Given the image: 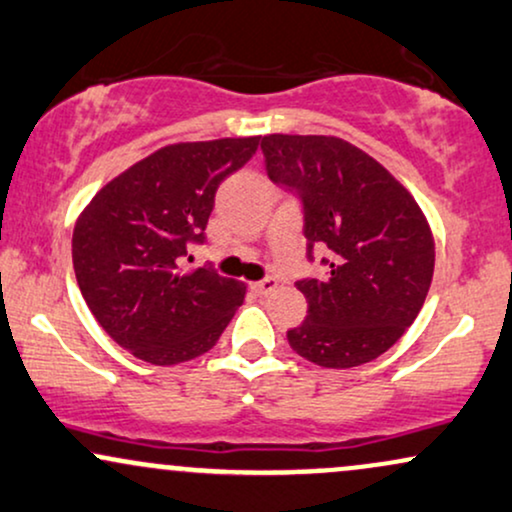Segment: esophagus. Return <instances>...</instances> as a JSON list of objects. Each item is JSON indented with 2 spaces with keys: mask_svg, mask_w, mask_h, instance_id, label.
<instances>
[{
  "mask_svg": "<svg viewBox=\"0 0 512 512\" xmlns=\"http://www.w3.org/2000/svg\"><path fill=\"white\" fill-rule=\"evenodd\" d=\"M276 288H279V281L276 279H272V276H269V279H262V281H257V283H252V291H255L257 295H269V293H274Z\"/></svg>",
  "mask_w": 512,
  "mask_h": 512,
  "instance_id": "obj_1",
  "label": "esophagus"
}]
</instances>
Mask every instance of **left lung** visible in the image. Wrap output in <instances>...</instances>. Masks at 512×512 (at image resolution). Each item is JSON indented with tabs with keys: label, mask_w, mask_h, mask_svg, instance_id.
I'll use <instances>...</instances> for the list:
<instances>
[{
	"label": "left lung",
	"mask_w": 512,
	"mask_h": 512,
	"mask_svg": "<svg viewBox=\"0 0 512 512\" xmlns=\"http://www.w3.org/2000/svg\"><path fill=\"white\" fill-rule=\"evenodd\" d=\"M276 186L303 205L307 260L329 252L324 279H300L305 322L288 343L319 367L348 369L386 353L420 315L434 238L420 205L377 159L334 135H264Z\"/></svg>",
	"instance_id": "obj_1"
}]
</instances>
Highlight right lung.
I'll return each mask as SVG.
<instances>
[{
	"label": "right lung",
	"instance_id": "add662e5",
	"mask_svg": "<svg viewBox=\"0 0 512 512\" xmlns=\"http://www.w3.org/2000/svg\"><path fill=\"white\" fill-rule=\"evenodd\" d=\"M260 147L257 138L176 143L109 181L73 229V269L109 336L140 360L178 365L219 341L245 286L212 267L183 272L205 243L214 195Z\"/></svg>",
	"mask_w": 512,
	"mask_h": 512
}]
</instances>
